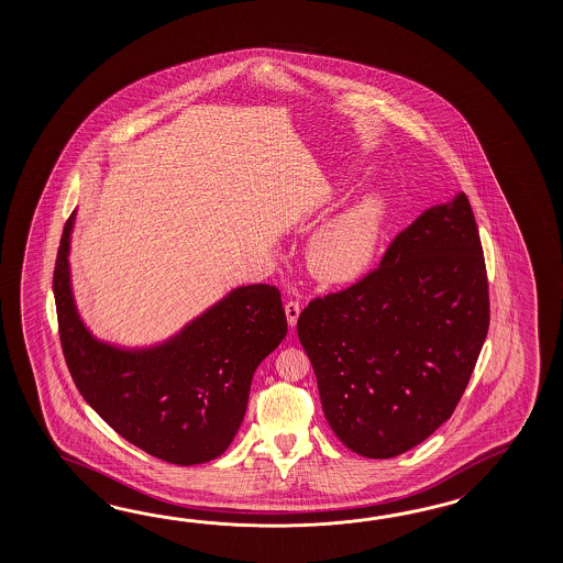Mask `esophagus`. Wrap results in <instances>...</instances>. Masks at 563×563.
Returning a JSON list of instances; mask_svg holds the SVG:
<instances>
[{"mask_svg": "<svg viewBox=\"0 0 563 563\" xmlns=\"http://www.w3.org/2000/svg\"><path fill=\"white\" fill-rule=\"evenodd\" d=\"M299 311H301V303L296 301V299H289V301L286 303V316L287 323H289L291 328L298 323Z\"/></svg>", "mask_w": 563, "mask_h": 563, "instance_id": "esophagus-1", "label": "esophagus"}]
</instances>
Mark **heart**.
I'll return each instance as SVG.
<instances>
[{"label": "heart", "instance_id": "heart-1", "mask_svg": "<svg viewBox=\"0 0 563 563\" xmlns=\"http://www.w3.org/2000/svg\"><path fill=\"white\" fill-rule=\"evenodd\" d=\"M388 216L380 191L360 195L318 229L308 245L311 274L323 284H346L371 267Z\"/></svg>", "mask_w": 563, "mask_h": 563}]
</instances>
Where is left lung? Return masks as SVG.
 <instances>
[{
	"label": "left lung",
	"instance_id": "obj_1",
	"mask_svg": "<svg viewBox=\"0 0 563 563\" xmlns=\"http://www.w3.org/2000/svg\"><path fill=\"white\" fill-rule=\"evenodd\" d=\"M489 330V282L467 195L396 235L356 284L311 299L298 335L323 415L350 451L402 455L451 419Z\"/></svg>",
	"mask_w": 563,
	"mask_h": 563
}]
</instances>
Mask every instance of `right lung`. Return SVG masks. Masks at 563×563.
I'll list each match as a JSON object with an SVG mask.
<instances>
[{
  "mask_svg": "<svg viewBox=\"0 0 563 563\" xmlns=\"http://www.w3.org/2000/svg\"><path fill=\"white\" fill-rule=\"evenodd\" d=\"M62 231L54 298L62 352L86 402L144 453L199 465L225 453L245 417L253 372L286 338L276 286L233 289L163 346L120 350L98 342L78 318Z\"/></svg>",
  "mask_w": 563,
  "mask_h": 563,
  "instance_id": "add662e5",
  "label": "right lung"
}]
</instances>
